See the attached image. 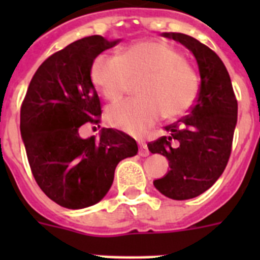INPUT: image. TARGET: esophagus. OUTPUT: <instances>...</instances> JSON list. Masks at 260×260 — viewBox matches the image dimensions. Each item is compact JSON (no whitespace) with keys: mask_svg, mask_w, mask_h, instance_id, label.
Masks as SVG:
<instances>
[{"mask_svg":"<svg viewBox=\"0 0 260 260\" xmlns=\"http://www.w3.org/2000/svg\"><path fill=\"white\" fill-rule=\"evenodd\" d=\"M139 155L143 156V157L144 156L150 155V150H148L147 144L143 143V142H142V143H139Z\"/></svg>","mask_w":260,"mask_h":260,"instance_id":"1","label":"esophagus"}]
</instances>
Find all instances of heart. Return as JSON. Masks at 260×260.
I'll list each match as a JSON object with an SVG mask.
<instances>
[{"label": "heart", "instance_id": "obj_1", "mask_svg": "<svg viewBox=\"0 0 260 260\" xmlns=\"http://www.w3.org/2000/svg\"><path fill=\"white\" fill-rule=\"evenodd\" d=\"M91 80L105 99L114 102L139 80L141 98L109 105L108 122L139 135L162 116L182 117L191 109L199 92V78L177 49L160 40L135 41L118 56L102 53L91 65Z\"/></svg>", "mask_w": 260, "mask_h": 260}]
</instances>
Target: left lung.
<instances>
[{
    "label": "left lung",
    "mask_w": 260,
    "mask_h": 260,
    "mask_svg": "<svg viewBox=\"0 0 260 260\" xmlns=\"http://www.w3.org/2000/svg\"><path fill=\"white\" fill-rule=\"evenodd\" d=\"M185 45L198 62L201 86L187 116L165 126L167 135L147 144L169 161V172L153 181L168 198L186 201L203 194L219 180L228 164L237 123V99L229 73L207 45L185 34L164 32Z\"/></svg>",
    "instance_id": "left-lung-1"
}]
</instances>
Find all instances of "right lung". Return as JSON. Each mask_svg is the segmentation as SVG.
<instances>
[{"label": "right lung", "instance_id": "1", "mask_svg": "<svg viewBox=\"0 0 260 260\" xmlns=\"http://www.w3.org/2000/svg\"><path fill=\"white\" fill-rule=\"evenodd\" d=\"M100 35L69 44L36 70L20 108V134L35 181L48 198L70 210L93 206L113 183L121 160L138 153L135 139L114 128L82 139L79 127L99 125L102 105L91 65L118 44Z\"/></svg>", "mask_w": 260, "mask_h": 260}]
</instances>
